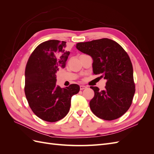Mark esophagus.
Listing matches in <instances>:
<instances>
[{
    "label": "esophagus",
    "mask_w": 154,
    "mask_h": 154,
    "mask_svg": "<svg viewBox=\"0 0 154 154\" xmlns=\"http://www.w3.org/2000/svg\"><path fill=\"white\" fill-rule=\"evenodd\" d=\"M80 90H83V89H85V88H87V87L85 85H80Z\"/></svg>",
    "instance_id": "obj_1"
}]
</instances>
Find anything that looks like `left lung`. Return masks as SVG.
Masks as SVG:
<instances>
[{"mask_svg": "<svg viewBox=\"0 0 154 154\" xmlns=\"http://www.w3.org/2000/svg\"><path fill=\"white\" fill-rule=\"evenodd\" d=\"M76 48L92 58L93 73L106 80L103 91L91 87L94 92L89 103L93 114L108 121L120 118L132 105L136 91L132 64L127 53L109 38L78 43Z\"/></svg>", "mask_w": 154, "mask_h": 154, "instance_id": "8db88e82", "label": "left lung"}]
</instances>
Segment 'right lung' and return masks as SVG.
<instances>
[{"instance_id": "right-lung-1", "label": "right lung", "mask_w": 154, "mask_h": 154, "mask_svg": "<svg viewBox=\"0 0 154 154\" xmlns=\"http://www.w3.org/2000/svg\"><path fill=\"white\" fill-rule=\"evenodd\" d=\"M66 42L50 40L39 44L31 53L25 70L24 92L30 108L39 118L56 122L69 111L71 97L80 91V86L66 88L56 85V73L66 67L70 53Z\"/></svg>"}]
</instances>
